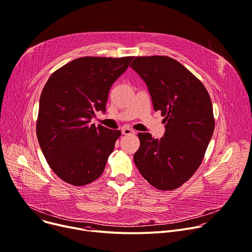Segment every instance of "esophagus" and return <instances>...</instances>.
Wrapping results in <instances>:
<instances>
[{"mask_svg":"<svg viewBox=\"0 0 252 252\" xmlns=\"http://www.w3.org/2000/svg\"><path fill=\"white\" fill-rule=\"evenodd\" d=\"M122 132H123V134H125V135L134 134V130H133V129H131V128H129V127H125V128H123Z\"/></svg>","mask_w":252,"mask_h":252,"instance_id":"obj_1","label":"esophagus"}]
</instances>
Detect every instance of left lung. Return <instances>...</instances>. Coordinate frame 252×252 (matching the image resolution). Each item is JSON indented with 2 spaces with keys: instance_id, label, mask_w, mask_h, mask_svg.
<instances>
[{
  "instance_id": "8db88e82",
  "label": "left lung",
  "mask_w": 252,
  "mask_h": 252,
  "mask_svg": "<svg viewBox=\"0 0 252 252\" xmlns=\"http://www.w3.org/2000/svg\"><path fill=\"white\" fill-rule=\"evenodd\" d=\"M130 67L145 81L155 111L164 117V135L139 132L133 156L143 178L159 190L182 187L199 167L214 130L212 103L203 84L165 56L136 57Z\"/></svg>"
}]
</instances>
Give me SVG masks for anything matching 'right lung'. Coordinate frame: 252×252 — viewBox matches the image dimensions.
Masks as SVG:
<instances>
[{
	"label": "right lung",
	"mask_w": 252,
	"mask_h": 252,
	"mask_svg": "<svg viewBox=\"0 0 252 252\" xmlns=\"http://www.w3.org/2000/svg\"><path fill=\"white\" fill-rule=\"evenodd\" d=\"M133 57L79 58L49 78L40 97L37 136L53 171L75 187L98 178L121 136L120 130L91 124L105 112L113 84Z\"/></svg>",
	"instance_id": "1"
}]
</instances>
